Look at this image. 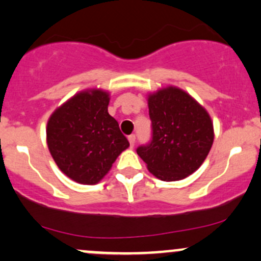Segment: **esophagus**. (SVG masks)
<instances>
[{"label": "esophagus", "mask_w": 261, "mask_h": 261, "mask_svg": "<svg viewBox=\"0 0 261 261\" xmlns=\"http://www.w3.org/2000/svg\"><path fill=\"white\" fill-rule=\"evenodd\" d=\"M127 139H128V142H130L131 147H134V145H135V141H136V136L135 135H130L127 137Z\"/></svg>", "instance_id": "1"}]
</instances>
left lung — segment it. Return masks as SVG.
<instances>
[{
    "mask_svg": "<svg viewBox=\"0 0 261 261\" xmlns=\"http://www.w3.org/2000/svg\"><path fill=\"white\" fill-rule=\"evenodd\" d=\"M152 140L137 154L161 181H179L196 172L214 140L210 114L188 93L166 87L147 96Z\"/></svg>",
    "mask_w": 261,
    "mask_h": 261,
    "instance_id": "obj_1",
    "label": "left lung"
}]
</instances>
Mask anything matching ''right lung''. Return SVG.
<instances>
[{
	"label": "right lung",
	"mask_w": 261,
	"mask_h": 261,
	"mask_svg": "<svg viewBox=\"0 0 261 261\" xmlns=\"http://www.w3.org/2000/svg\"><path fill=\"white\" fill-rule=\"evenodd\" d=\"M109 91L87 89L57 108L47 122V145L59 170L82 185L101 181L130 146L109 115Z\"/></svg>",
	"instance_id": "obj_1"
}]
</instances>
